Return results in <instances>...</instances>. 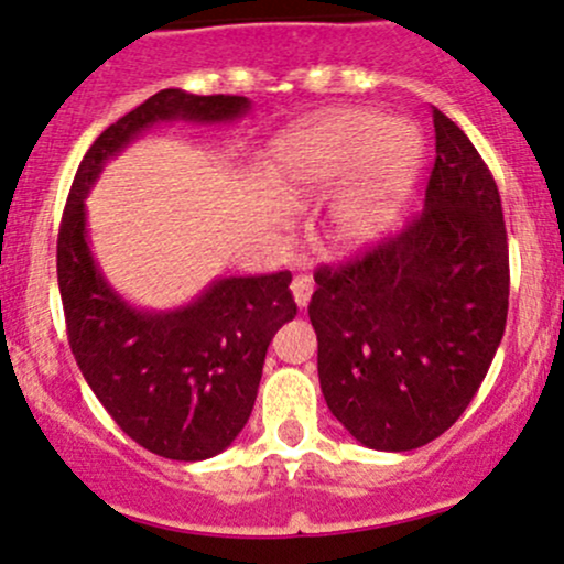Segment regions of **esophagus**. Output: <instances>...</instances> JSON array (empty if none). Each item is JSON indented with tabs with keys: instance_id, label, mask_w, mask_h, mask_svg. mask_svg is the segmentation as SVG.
Returning <instances> with one entry per match:
<instances>
[{
	"instance_id": "obj_1",
	"label": "esophagus",
	"mask_w": 564,
	"mask_h": 564,
	"mask_svg": "<svg viewBox=\"0 0 564 564\" xmlns=\"http://www.w3.org/2000/svg\"><path fill=\"white\" fill-rule=\"evenodd\" d=\"M311 294H314V281H311L308 275H297L292 281V297L294 303H297V308H305L311 300Z\"/></svg>"
}]
</instances>
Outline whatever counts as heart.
I'll return each mask as SVG.
<instances>
[{"mask_svg":"<svg viewBox=\"0 0 564 564\" xmlns=\"http://www.w3.org/2000/svg\"><path fill=\"white\" fill-rule=\"evenodd\" d=\"M423 133L412 119L340 108L294 130L278 150V174L294 193L355 182L333 207V235L344 248L379 237L423 163Z\"/></svg>","mask_w":564,"mask_h":564,"instance_id":"obj_1","label":"heart"}]
</instances>
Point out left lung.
<instances>
[{
  "label": "left lung",
  "mask_w": 564,
  "mask_h": 564,
  "mask_svg": "<svg viewBox=\"0 0 564 564\" xmlns=\"http://www.w3.org/2000/svg\"><path fill=\"white\" fill-rule=\"evenodd\" d=\"M434 133L423 213L314 275L318 384L329 412L371 451H414L445 434L486 379L508 322L497 182L440 108Z\"/></svg>",
  "instance_id": "8db88e82"
}]
</instances>
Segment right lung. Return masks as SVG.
Masks as SVG:
<instances>
[{"label": "right lung", "mask_w": 564, "mask_h": 564, "mask_svg": "<svg viewBox=\"0 0 564 564\" xmlns=\"http://www.w3.org/2000/svg\"><path fill=\"white\" fill-rule=\"evenodd\" d=\"M248 111L240 95L161 89L95 139L62 215L56 278L78 368L130 440L172 460L218 456L246 429L267 346L297 316L292 272L218 278L182 308H135L100 272L84 198L106 163L152 124L231 122Z\"/></svg>", "instance_id": "add662e5"}]
</instances>
